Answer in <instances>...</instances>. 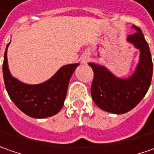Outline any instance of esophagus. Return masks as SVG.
Listing matches in <instances>:
<instances>
[{
    "label": "esophagus",
    "instance_id": "34e87169",
    "mask_svg": "<svg viewBox=\"0 0 154 154\" xmlns=\"http://www.w3.org/2000/svg\"><path fill=\"white\" fill-rule=\"evenodd\" d=\"M88 60V57H87V56H84V57H82V60H81V62H82V64H87Z\"/></svg>",
    "mask_w": 154,
    "mask_h": 154
}]
</instances>
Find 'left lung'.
<instances>
[{
  "label": "left lung",
  "instance_id": "8db88e82",
  "mask_svg": "<svg viewBox=\"0 0 154 154\" xmlns=\"http://www.w3.org/2000/svg\"><path fill=\"white\" fill-rule=\"evenodd\" d=\"M133 34L126 41L140 51L139 62L133 74L126 78L116 77L106 67L88 63L94 71L91 95L100 109L114 114H124L135 107L146 95L152 76V61L148 44L141 29L132 25Z\"/></svg>",
  "mask_w": 154,
  "mask_h": 154
}]
</instances>
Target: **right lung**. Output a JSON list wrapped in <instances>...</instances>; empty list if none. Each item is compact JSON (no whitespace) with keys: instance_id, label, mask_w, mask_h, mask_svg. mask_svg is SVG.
<instances>
[{"instance_id":"right-lung-1","label":"right lung","mask_w":154,"mask_h":154,"mask_svg":"<svg viewBox=\"0 0 154 154\" xmlns=\"http://www.w3.org/2000/svg\"><path fill=\"white\" fill-rule=\"evenodd\" d=\"M7 45L3 61V77L10 99L24 113L34 119L57 114L64 106L69 81L79 64L60 67L53 77L39 84H27L12 76L8 68Z\"/></svg>"}]
</instances>
